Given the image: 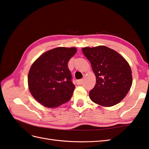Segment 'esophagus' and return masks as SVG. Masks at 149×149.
<instances>
[{
    "instance_id": "esophagus-1",
    "label": "esophagus",
    "mask_w": 149,
    "mask_h": 149,
    "mask_svg": "<svg viewBox=\"0 0 149 149\" xmlns=\"http://www.w3.org/2000/svg\"><path fill=\"white\" fill-rule=\"evenodd\" d=\"M76 83L77 84H79V85H80V84H81L83 83V79H79V80H77Z\"/></svg>"
}]
</instances>
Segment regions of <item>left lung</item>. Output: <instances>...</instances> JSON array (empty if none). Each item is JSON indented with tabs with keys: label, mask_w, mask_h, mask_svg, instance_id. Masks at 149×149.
Segmentation results:
<instances>
[{
	"label": "left lung",
	"mask_w": 149,
	"mask_h": 149,
	"mask_svg": "<svg viewBox=\"0 0 149 149\" xmlns=\"http://www.w3.org/2000/svg\"><path fill=\"white\" fill-rule=\"evenodd\" d=\"M96 77L89 96L95 103L112 107L126 96L132 83L131 68L117 52L104 46L82 49Z\"/></svg>",
	"instance_id": "left-lung-1"
}]
</instances>
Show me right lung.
<instances>
[{
    "instance_id": "obj_1",
    "label": "right lung",
    "mask_w": 149,
    "mask_h": 149,
    "mask_svg": "<svg viewBox=\"0 0 149 149\" xmlns=\"http://www.w3.org/2000/svg\"><path fill=\"white\" fill-rule=\"evenodd\" d=\"M76 52L74 47L55 48L40 55L31 65L29 90L43 106L55 108L70 100L75 85L68 63Z\"/></svg>"
}]
</instances>
